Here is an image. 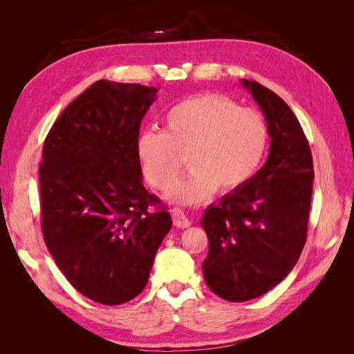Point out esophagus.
Returning a JSON list of instances; mask_svg holds the SVG:
<instances>
[{
	"label": "esophagus",
	"instance_id": "esophagus-1",
	"mask_svg": "<svg viewBox=\"0 0 354 354\" xmlns=\"http://www.w3.org/2000/svg\"><path fill=\"white\" fill-rule=\"evenodd\" d=\"M171 217H173L174 226L178 229H186L190 226L189 218L185 216V212L178 208H174L173 211H171Z\"/></svg>",
	"mask_w": 354,
	"mask_h": 354
}]
</instances>
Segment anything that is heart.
Here are the masks:
<instances>
[{
  "label": "heart",
  "instance_id": "obj_1",
  "mask_svg": "<svg viewBox=\"0 0 354 354\" xmlns=\"http://www.w3.org/2000/svg\"><path fill=\"white\" fill-rule=\"evenodd\" d=\"M269 145V125L261 112L226 95L207 93L178 102L164 116L162 131L147 130L137 140V158L146 181L158 190L176 183L185 168L190 174L169 190L181 205H196L221 192L248 185Z\"/></svg>",
  "mask_w": 354,
  "mask_h": 354
}]
</instances>
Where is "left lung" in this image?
Here are the masks:
<instances>
[{
    "instance_id": "1",
    "label": "left lung",
    "mask_w": 354,
    "mask_h": 354,
    "mask_svg": "<svg viewBox=\"0 0 354 354\" xmlns=\"http://www.w3.org/2000/svg\"><path fill=\"white\" fill-rule=\"evenodd\" d=\"M269 125L266 164L239 190L209 205L202 272L211 291L233 303L261 297L294 269L307 239L313 159L297 116L264 85L242 80Z\"/></svg>"
}]
</instances>
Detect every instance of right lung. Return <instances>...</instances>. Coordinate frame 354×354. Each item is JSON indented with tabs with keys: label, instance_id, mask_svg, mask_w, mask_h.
<instances>
[{
	"label": "right lung",
	"instance_id": "obj_1",
	"mask_svg": "<svg viewBox=\"0 0 354 354\" xmlns=\"http://www.w3.org/2000/svg\"><path fill=\"white\" fill-rule=\"evenodd\" d=\"M158 88L100 80L60 113L42 147L41 227L60 272L82 295L118 306L143 291L171 229L145 189L138 130ZM158 209L151 212L149 206Z\"/></svg>",
	"mask_w": 354,
	"mask_h": 354
}]
</instances>
